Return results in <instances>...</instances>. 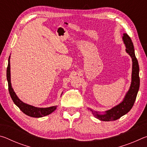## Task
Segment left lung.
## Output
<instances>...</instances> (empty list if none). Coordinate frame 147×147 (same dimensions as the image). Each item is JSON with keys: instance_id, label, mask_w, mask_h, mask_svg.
<instances>
[{"instance_id": "1", "label": "left lung", "mask_w": 147, "mask_h": 147, "mask_svg": "<svg viewBox=\"0 0 147 147\" xmlns=\"http://www.w3.org/2000/svg\"><path fill=\"white\" fill-rule=\"evenodd\" d=\"M123 41L126 47V52L131 58L132 61V71H131V84L127 93L123 98V101L117 105L113 107L112 108L105 111L102 113L100 111H94L88 108L94 117L102 121H112L121 118L122 116L125 115L130 111L135 102L137 94H138L140 80H139V67L138 59L135 55L134 45L131 39L127 34L124 33L123 36Z\"/></svg>"}]
</instances>
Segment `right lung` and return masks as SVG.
<instances>
[{"label":"right lung","mask_w":147,"mask_h":147,"mask_svg":"<svg viewBox=\"0 0 147 147\" xmlns=\"http://www.w3.org/2000/svg\"><path fill=\"white\" fill-rule=\"evenodd\" d=\"M6 77L8 83V90L12 100L13 101L14 104H16V105L18 107L24 114H26V115L32 117L36 118L43 117L48 115L49 114L52 113L56 109L57 106H54L49 107V108H38V107H35L34 106L24 103L23 101L20 100L18 96H17L16 93H15L13 89L11 86L10 73V56H9L8 58V64L6 71Z\"/></svg>","instance_id":"right-lung-1"}]
</instances>
